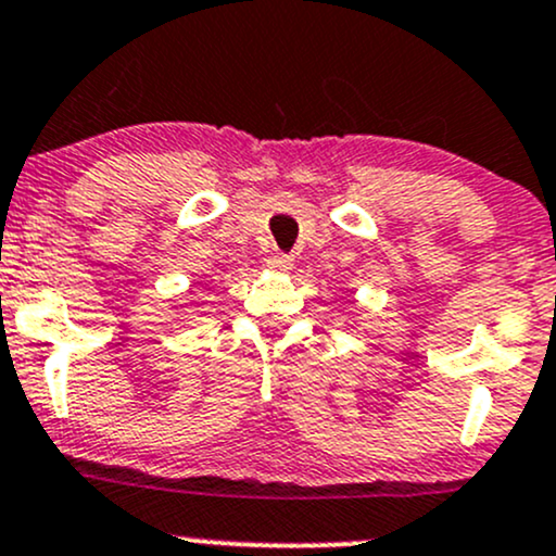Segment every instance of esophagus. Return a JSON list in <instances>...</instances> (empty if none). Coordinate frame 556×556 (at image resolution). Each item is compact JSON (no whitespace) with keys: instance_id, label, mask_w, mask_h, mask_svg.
<instances>
[{"instance_id":"34e87169","label":"esophagus","mask_w":556,"mask_h":556,"mask_svg":"<svg viewBox=\"0 0 556 556\" xmlns=\"http://www.w3.org/2000/svg\"><path fill=\"white\" fill-rule=\"evenodd\" d=\"M268 268H271V271H290L292 268V258L290 255H285V253H271L268 255Z\"/></svg>"}]
</instances>
